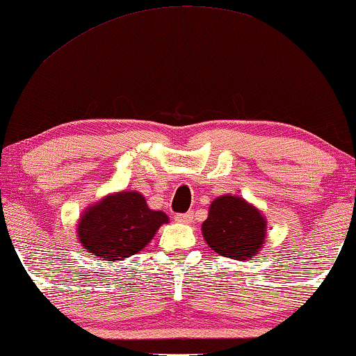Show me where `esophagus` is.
Masks as SVG:
<instances>
[{
    "instance_id": "esophagus-1",
    "label": "esophagus",
    "mask_w": 356,
    "mask_h": 356,
    "mask_svg": "<svg viewBox=\"0 0 356 356\" xmlns=\"http://www.w3.org/2000/svg\"><path fill=\"white\" fill-rule=\"evenodd\" d=\"M193 218H194V215H193V212H188V213H178L177 216H175V220L178 221V223H191V221H193Z\"/></svg>"
}]
</instances>
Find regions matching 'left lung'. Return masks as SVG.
I'll return each mask as SVG.
<instances>
[{
    "mask_svg": "<svg viewBox=\"0 0 356 356\" xmlns=\"http://www.w3.org/2000/svg\"><path fill=\"white\" fill-rule=\"evenodd\" d=\"M265 218L244 199L221 195L215 199L204 221V239L220 255L234 260L254 259L265 239Z\"/></svg>",
    "mask_w": 356,
    "mask_h": 356,
    "instance_id": "8db88e82",
    "label": "left lung"
}]
</instances>
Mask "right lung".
Instances as JSON below:
<instances>
[{"label":"right lung","mask_w":356,"mask_h":356,"mask_svg":"<svg viewBox=\"0 0 356 356\" xmlns=\"http://www.w3.org/2000/svg\"><path fill=\"white\" fill-rule=\"evenodd\" d=\"M163 223L168 216L149 209L140 193L123 191L86 210L76 234L90 254L114 261L138 254Z\"/></svg>","instance_id":"add662e5"}]
</instances>
